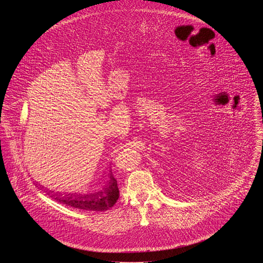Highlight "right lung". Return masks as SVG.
<instances>
[{"label":"right lung","mask_w":263,"mask_h":263,"mask_svg":"<svg viewBox=\"0 0 263 263\" xmlns=\"http://www.w3.org/2000/svg\"><path fill=\"white\" fill-rule=\"evenodd\" d=\"M105 176H103L104 178ZM105 178V184L101 190L89 193V194H81V193H59L50 190H45L47 195L55 199L57 202L63 203L66 206H70L77 209H82L86 211H106L115 206L120 197L118 181L112 175L109 166L108 174ZM37 187L44 189V186L36 182Z\"/></svg>","instance_id":"obj_1"}]
</instances>
